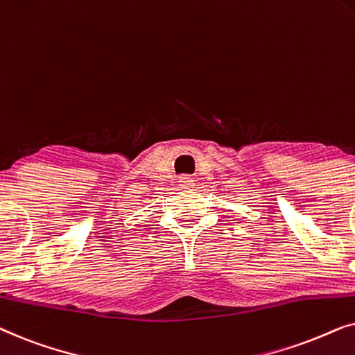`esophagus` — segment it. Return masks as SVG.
<instances>
[{
  "label": "esophagus",
  "instance_id": "1",
  "mask_svg": "<svg viewBox=\"0 0 355 355\" xmlns=\"http://www.w3.org/2000/svg\"><path fill=\"white\" fill-rule=\"evenodd\" d=\"M192 184H193V179L191 176H187V174H184V176L179 178V186H181V189L191 187Z\"/></svg>",
  "mask_w": 355,
  "mask_h": 355
}]
</instances>
